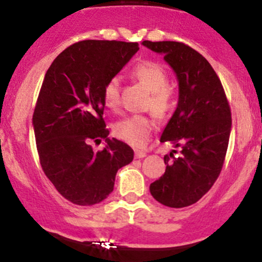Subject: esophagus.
Listing matches in <instances>:
<instances>
[{"label": "esophagus", "mask_w": 262, "mask_h": 262, "mask_svg": "<svg viewBox=\"0 0 262 262\" xmlns=\"http://www.w3.org/2000/svg\"><path fill=\"white\" fill-rule=\"evenodd\" d=\"M134 156H136V159H143V157H146V152L136 149V152H134Z\"/></svg>", "instance_id": "1"}]
</instances>
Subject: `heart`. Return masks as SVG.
Returning a JSON list of instances; mask_svg holds the SVG:
<instances>
[{
    "label": "heart",
    "instance_id": "1",
    "mask_svg": "<svg viewBox=\"0 0 262 262\" xmlns=\"http://www.w3.org/2000/svg\"><path fill=\"white\" fill-rule=\"evenodd\" d=\"M137 82L151 92L148 106L159 118H165L174 107V92L167 85L169 77L162 65L155 61H142L132 70ZM103 103L106 107L116 110L120 103V82L113 78L103 88ZM154 121L146 115H130L121 119L114 125V134L130 146L143 147L151 136Z\"/></svg>",
    "mask_w": 262,
    "mask_h": 262
}]
</instances>
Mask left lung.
I'll return each instance as SVG.
<instances>
[{"instance_id":"obj_1","label":"left lung","mask_w":262,"mask_h":262,"mask_svg":"<svg viewBox=\"0 0 262 262\" xmlns=\"http://www.w3.org/2000/svg\"><path fill=\"white\" fill-rule=\"evenodd\" d=\"M142 45L164 56L177 75L179 100L161 142L182 151L165 155L164 175L149 185L152 197L167 207L195 204L222 171L232 129V114L222 82L209 61L189 46L172 40Z\"/></svg>"}]
</instances>
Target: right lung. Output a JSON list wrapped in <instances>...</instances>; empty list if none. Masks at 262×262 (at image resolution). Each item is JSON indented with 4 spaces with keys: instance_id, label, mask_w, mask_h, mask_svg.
Returning a JSON list of instances; mask_svg holds the SVG:
<instances>
[{
    "instance_id": "right-lung-1",
    "label": "right lung",
    "mask_w": 262,
    "mask_h": 262,
    "mask_svg": "<svg viewBox=\"0 0 262 262\" xmlns=\"http://www.w3.org/2000/svg\"><path fill=\"white\" fill-rule=\"evenodd\" d=\"M139 50L138 43L82 40L53 60L33 114L40 166L57 192L80 206L100 204L114 190L116 172L134 152L108 138L103 88ZM105 139L95 152L91 140Z\"/></svg>"
}]
</instances>
